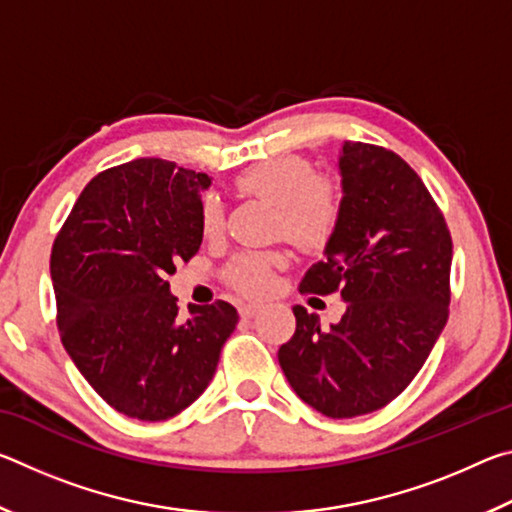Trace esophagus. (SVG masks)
I'll list each match as a JSON object with an SVG mask.
<instances>
[{"label": "esophagus", "mask_w": 512, "mask_h": 512, "mask_svg": "<svg viewBox=\"0 0 512 512\" xmlns=\"http://www.w3.org/2000/svg\"><path fill=\"white\" fill-rule=\"evenodd\" d=\"M262 307H264L262 302H246V305L239 307V314H241V318H250V316H255Z\"/></svg>", "instance_id": "esophagus-1"}]
</instances>
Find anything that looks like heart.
Here are the masks:
<instances>
[{"mask_svg":"<svg viewBox=\"0 0 512 512\" xmlns=\"http://www.w3.org/2000/svg\"><path fill=\"white\" fill-rule=\"evenodd\" d=\"M241 194L275 205V232L305 250H320L336 232L341 219V194L332 180L316 176L302 158H273L237 178ZM203 232L216 235L223 210L216 196H207L201 210ZM282 250H246L232 257L225 277L246 296H262L273 284L275 268L284 266Z\"/></svg>","mask_w":512,"mask_h":512,"instance_id":"obj_1","label":"heart"}]
</instances>
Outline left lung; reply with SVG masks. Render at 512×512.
Returning <instances> with one entry per match:
<instances>
[{"label": "left lung", "instance_id": "left-lung-1", "mask_svg": "<svg viewBox=\"0 0 512 512\" xmlns=\"http://www.w3.org/2000/svg\"><path fill=\"white\" fill-rule=\"evenodd\" d=\"M339 171L341 219L300 291H339L345 314L320 327L318 314L296 305V334L277 359L302 402L354 418L393 402L436 345L449 314L452 237L400 155L345 142Z\"/></svg>", "mask_w": 512, "mask_h": 512}]
</instances>
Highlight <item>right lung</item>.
<instances>
[{
  "label": "right lung",
  "instance_id": "right-lung-1",
  "mask_svg": "<svg viewBox=\"0 0 512 512\" xmlns=\"http://www.w3.org/2000/svg\"><path fill=\"white\" fill-rule=\"evenodd\" d=\"M207 173L140 158L94 176L51 248L58 332L112 409L160 422L196 402L239 323L228 302L178 316L167 275L201 248Z\"/></svg>",
  "mask_w": 512,
  "mask_h": 512
}]
</instances>
